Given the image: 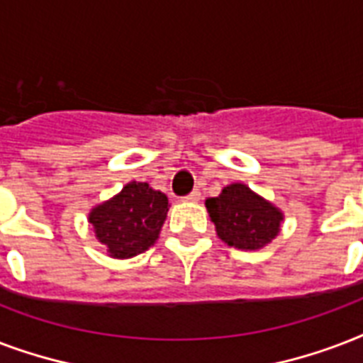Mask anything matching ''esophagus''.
Masks as SVG:
<instances>
[{
  "mask_svg": "<svg viewBox=\"0 0 363 363\" xmlns=\"http://www.w3.org/2000/svg\"><path fill=\"white\" fill-rule=\"evenodd\" d=\"M201 191H199V189H195V191H191V193H189V195H187V196H185V201H189V202H199V201H201Z\"/></svg>",
  "mask_w": 363,
  "mask_h": 363,
  "instance_id": "34e87169",
  "label": "esophagus"
}]
</instances>
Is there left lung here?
<instances>
[{
  "label": "left lung",
  "instance_id": "1",
  "mask_svg": "<svg viewBox=\"0 0 363 363\" xmlns=\"http://www.w3.org/2000/svg\"><path fill=\"white\" fill-rule=\"evenodd\" d=\"M206 210L218 237L233 248L255 252L271 244L280 233L284 213L246 184H231L218 196L206 199Z\"/></svg>",
  "mask_w": 363,
  "mask_h": 363
}]
</instances>
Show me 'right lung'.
<instances>
[{
	"label": "right lung",
	"mask_w": 363,
	"mask_h": 363,
	"mask_svg": "<svg viewBox=\"0 0 363 363\" xmlns=\"http://www.w3.org/2000/svg\"><path fill=\"white\" fill-rule=\"evenodd\" d=\"M168 199L145 182H128L89 212L96 240L115 259H130L157 242L168 213Z\"/></svg>",
	"instance_id": "right-lung-1"
}]
</instances>
